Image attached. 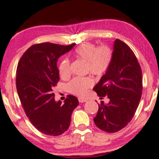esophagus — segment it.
Instances as JSON below:
<instances>
[{"label": "esophagus", "mask_w": 159, "mask_h": 159, "mask_svg": "<svg viewBox=\"0 0 159 159\" xmlns=\"http://www.w3.org/2000/svg\"><path fill=\"white\" fill-rule=\"evenodd\" d=\"M79 101L80 102H85L87 101L85 98H79Z\"/></svg>", "instance_id": "34e87169"}]
</instances>
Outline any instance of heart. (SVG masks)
I'll return each mask as SVG.
<instances>
[{"instance_id":"b5f03b06","label":"heart","mask_w":159,"mask_h":159,"mask_svg":"<svg viewBox=\"0 0 159 159\" xmlns=\"http://www.w3.org/2000/svg\"><path fill=\"white\" fill-rule=\"evenodd\" d=\"M74 56L86 63V70L96 76H101L110 67L113 58V52L110 47L101 45L96 48L92 43H85L76 49ZM60 75L67 77L70 74V62L68 58L61 61L58 67ZM93 84L89 78H75L68 84V90L71 94L79 96L85 93Z\"/></svg>"}]
</instances>
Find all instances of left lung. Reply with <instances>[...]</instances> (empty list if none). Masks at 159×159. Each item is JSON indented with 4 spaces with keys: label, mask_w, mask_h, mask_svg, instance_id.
Segmentation results:
<instances>
[{
    "label": "left lung",
    "mask_w": 159,
    "mask_h": 159,
    "mask_svg": "<svg viewBox=\"0 0 159 159\" xmlns=\"http://www.w3.org/2000/svg\"><path fill=\"white\" fill-rule=\"evenodd\" d=\"M93 89L109 103L98 105L94 119L99 129L113 133L124 128L134 115L141 98L142 71L134 53L119 39L114 43L113 58L108 70Z\"/></svg>",
    "instance_id": "1"
}]
</instances>
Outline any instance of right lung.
Segmentation results:
<instances>
[{"label":"right lung","instance_id":"1","mask_svg":"<svg viewBox=\"0 0 159 159\" xmlns=\"http://www.w3.org/2000/svg\"><path fill=\"white\" fill-rule=\"evenodd\" d=\"M75 45H33L18 63L16 85L20 102L30 122L44 134L56 136L66 131L71 114L79 104L72 95H67L63 105L61 101H55L52 90L60 79L58 58Z\"/></svg>","mask_w":159,"mask_h":159}]
</instances>
